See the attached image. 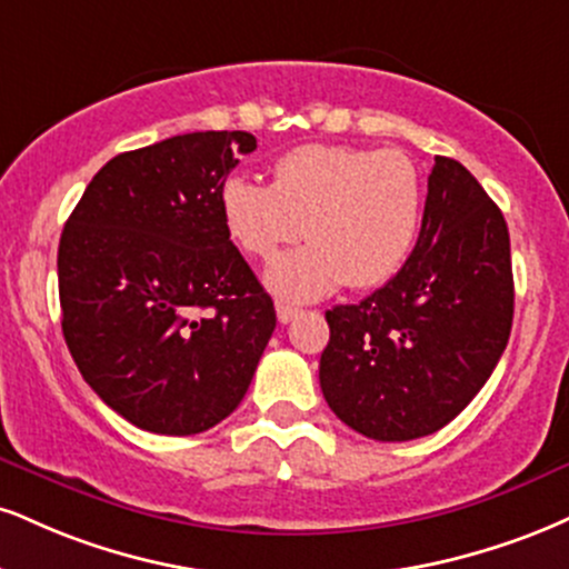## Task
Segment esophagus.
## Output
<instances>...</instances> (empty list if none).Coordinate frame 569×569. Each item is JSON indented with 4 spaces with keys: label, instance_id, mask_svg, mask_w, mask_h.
Instances as JSON below:
<instances>
[{
    "label": "esophagus",
    "instance_id": "1",
    "mask_svg": "<svg viewBox=\"0 0 569 569\" xmlns=\"http://www.w3.org/2000/svg\"><path fill=\"white\" fill-rule=\"evenodd\" d=\"M276 310H278V320H280V323H291V320L293 318H297V315H299V310H297V307H291V305H283V302H278L276 305Z\"/></svg>",
    "mask_w": 569,
    "mask_h": 569
}]
</instances>
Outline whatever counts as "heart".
Masks as SVG:
<instances>
[{"label": "heart", "instance_id": "obj_1", "mask_svg": "<svg viewBox=\"0 0 569 569\" xmlns=\"http://www.w3.org/2000/svg\"><path fill=\"white\" fill-rule=\"evenodd\" d=\"M230 241L254 259L307 236L278 257L264 283L286 302H315L345 283H387L413 251L423 177L402 150L305 146L276 163L272 184L230 177L219 190Z\"/></svg>", "mask_w": 569, "mask_h": 569}]
</instances>
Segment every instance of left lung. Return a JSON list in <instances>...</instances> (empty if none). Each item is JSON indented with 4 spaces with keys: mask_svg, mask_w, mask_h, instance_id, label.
I'll list each match as a JSON object with an SVG mask.
<instances>
[{
    "mask_svg": "<svg viewBox=\"0 0 569 569\" xmlns=\"http://www.w3.org/2000/svg\"><path fill=\"white\" fill-rule=\"evenodd\" d=\"M501 209L463 163L435 156L419 241L389 283L326 312L328 408L355 432L406 442L442 429L490 379L511 333Z\"/></svg>",
    "mask_w": 569,
    "mask_h": 569,
    "instance_id": "8db88e82",
    "label": "left lung"
}]
</instances>
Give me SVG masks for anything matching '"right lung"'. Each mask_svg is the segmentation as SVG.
Listing matches in <instances>:
<instances>
[{
    "label": "right lung",
    "instance_id": "obj_1",
    "mask_svg": "<svg viewBox=\"0 0 569 569\" xmlns=\"http://www.w3.org/2000/svg\"><path fill=\"white\" fill-rule=\"evenodd\" d=\"M249 132H190L111 159L58 249L63 337L94 395L153 435L207 432L241 406L276 307L219 211Z\"/></svg>",
    "mask_w": 569,
    "mask_h": 569
}]
</instances>
